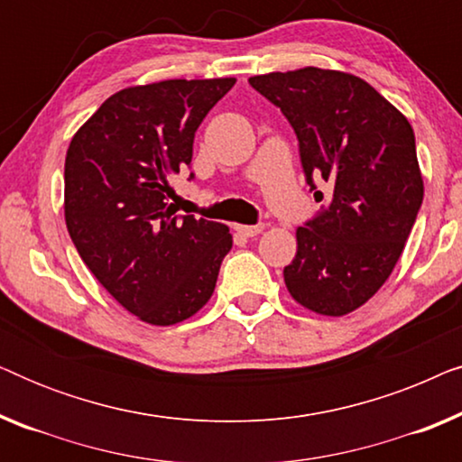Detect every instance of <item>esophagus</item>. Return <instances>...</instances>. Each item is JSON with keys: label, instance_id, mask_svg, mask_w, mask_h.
I'll return each instance as SVG.
<instances>
[{"label": "esophagus", "instance_id": "34e87169", "mask_svg": "<svg viewBox=\"0 0 462 462\" xmlns=\"http://www.w3.org/2000/svg\"><path fill=\"white\" fill-rule=\"evenodd\" d=\"M236 229L245 237H256L258 233H263L264 225H236Z\"/></svg>", "mask_w": 462, "mask_h": 462}]
</instances>
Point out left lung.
<instances>
[{"label": "left lung", "instance_id": "1", "mask_svg": "<svg viewBox=\"0 0 462 462\" xmlns=\"http://www.w3.org/2000/svg\"><path fill=\"white\" fill-rule=\"evenodd\" d=\"M286 116L315 201L330 199L296 229V256L283 282L309 311L340 318L387 282L422 204L414 130L368 81L305 67L250 78Z\"/></svg>", "mask_w": 462, "mask_h": 462}]
</instances>
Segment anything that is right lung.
<instances>
[{"label": "right lung", "mask_w": 462, "mask_h": 462, "mask_svg": "<svg viewBox=\"0 0 462 462\" xmlns=\"http://www.w3.org/2000/svg\"><path fill=\"white\" fill-rule=\"evenodd\" d=\"M233 84L220 78L125 88L69 144V236L106 292L147 324L172 326L198 313L233 245L226 225L168 206L170 179L191 166L195 130Z\"/></svg>", "instance_id": "obj_1"}]
</instances>
